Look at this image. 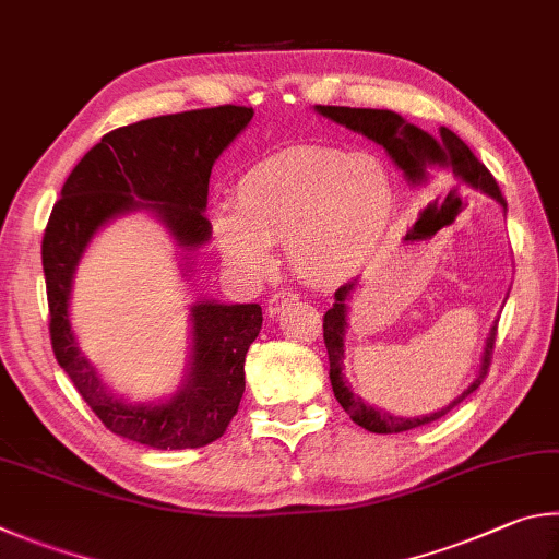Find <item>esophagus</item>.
<instances>
[{
	"label": "esophagus",
	"mask_w": 559,
	"mask_h": 559,
	"mask_svg": "<svg viewBox=\"0 0 559 559\" xmlns=\"http://www.w3.org/2000/svg\"><path fill=\"white\" fill-rule=\"evenodd\" d=\"M293 302H298V296H296V293H293V290H278V293H273L271 300H269V308H266L269 318H276V314H278L283 308L293 306Z\"/></svg>",
	"instance_id": "obj_1"
}]
</instances>
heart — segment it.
<instances>
[{
    "label": "heart",
    "instance_id": "b5f03b06",
    "mask_svg": "<svg viewBox=\"0 0 559 559\" xmlns=\"http://www.w3.org/2000/svg\"><path fill=\"white\" fill-rule=\"evenodd\" d=\"M395 210V186L373 154L298 146L259 160L235 188V212L212 217V235L247 276L271 269V245L286 249L300 278L334 283L371 259Z\"/></svg>",
    "mask_w": 559,
    "mask_h": 559
}]
</instances>
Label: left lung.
<instances>
[{"label":"left lung","instance_id":"8db88e82","mask_svg":"<svg viewBox=\"0 0 559 559\" xmlns=\"http://www.w3.org/2000/svg\"><path fill=\"white\" fill-rule=\"evenodd\" d=\"M314 111L322 115L324 119L334 121V124L347 127L349 131H357V134L367 136L373 144H379L385 154L391 156L395 166L403 170L405 180L411 186H425L432 174H440V170H448V174L462 182L466 188L481 190L484 195L499 202L506 212V198L501 195L499 182L486 170L479 158L472 154V148L464 144V141L450 131L448 127H440V136H432L420 127L405 121L401 115H395L391 109H359V107H324L314 105ZM359 281L354 278L334 293L332 308L324 312V344H328V357H330V383L334 391V399L340 401L344 411L349 413V418L361 425L364 430L379 432V435H391V432H405L413 428H420V425H428L432 420H440L442 415H448L454 405H460L466 395H472L479 389L486 371H489L491 354H493V342H496V324L489 330V337L484 344L481 364L479 371H476V379L466 385V389L450 401L444 408L425 415H415V418H403V415H393L383 408H373V405L364 403L357 393H352L349 381L344 379V334H347V318H349V300L352 293L357 290Z\"/></svg>","mask_w":559,"mask_h":559}]
</instances>
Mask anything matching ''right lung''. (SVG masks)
Masks as SVG:
<instances>
[{"label": "right lung", "mask_w": 559, "mask_h": 559, "mask_svg": "<svg viewBox=\"0 0 559 559\" xmlns=\"http://www.w3.org/2000/svg\"><path fill=\"white\" fill-rule=\"evenodd\" d=\"M253 117L251 107L222 105L141 119L103 136L68 176L46 225L40 259L50 310V344L70 381L105 428L154 450H195L215 442L245 395V359L261 330V306L198 298L190 306V359L176 393L134 403L109 389L70 324L80 259L109 222L148 212L180 249L182 276L192 251L205 247V217L215 160Z\"/></svg>", "instance_id": "add662e5"}]
</instances>
